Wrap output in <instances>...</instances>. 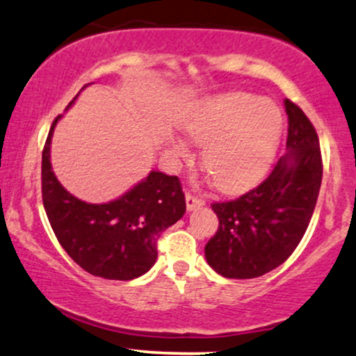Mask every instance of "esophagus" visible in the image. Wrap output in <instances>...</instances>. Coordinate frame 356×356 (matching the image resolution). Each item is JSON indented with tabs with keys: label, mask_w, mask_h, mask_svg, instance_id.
<instances>
[{
	"label": "esophagus",
	"mask_w": 356,
	"mask_h": 356,
	"mask_svg": "<svg viewBox=\"0 0 356 356\" xmlns=\"http://www.w3.org/2000/svg\"><path fill=\"white\" fill-rule=\"evenodd\" d=\"M186 205H187V211H195V209L202 207L204 200L187 192V194H186Z\"/></svg>",
	"instance_id": "34e87169"
}]
</instances>
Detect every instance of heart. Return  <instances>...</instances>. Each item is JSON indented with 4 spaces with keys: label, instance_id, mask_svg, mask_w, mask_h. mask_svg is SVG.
<instances>
[{
    "label": "heart",
    "instance_id": "heart-1",
    "mask_svg": "<svg viewBox=\"0 0 356 356\" xmlns=\"http://www.w3.org/2000/svg\"><path fill=\"white\" fill-rule=\"evenodd\" d=\"M184 129L205 144L202 164L213 184L224 192H241L267 172L284 132V115L275 102L229 92L197 104L184 119ZM170 145L177 156L189 154L181 137H172Z\"/></svg>",
    "mask_w": 356,
    "mask_h": 356
}]
</instances>
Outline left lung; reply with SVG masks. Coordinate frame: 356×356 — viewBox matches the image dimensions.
Here are the masks:
<instances>
[{
  "label": "left lung",
  "instance_id": "1",
  "mask_svg": "<svg viewBox=\"0 0 356 356\" xmlns=\"http://www.w3.org/2000/svg\"><path fill=\"white\" fill-rule=\"evenodd\" d=\"M286 152L265 181L235 200L212 204L219 229L205 259L227 278H255L273 270L300 243L322 186L318 136L305 113L285 99Z\"/></svg>",
  "mask_w": 356,
  "mask_h": 356
}]
</instances>
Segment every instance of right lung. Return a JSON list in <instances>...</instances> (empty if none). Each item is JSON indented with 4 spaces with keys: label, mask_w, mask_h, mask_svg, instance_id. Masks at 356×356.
Returning <instances> with one entry per match:
<instances>
[{
    "label": "right lung",
    "mask_w": 356,
    "mask_h": 356,
    "mask_svg": "<svg viewBox=\"0 0 356 356\" xmlns=\"http://www.w3.org/2000/svg\"><path fill=\"white\" fill-rule=\"evenodd\" d=\"M59 118L49 129L41 164L42 204L56 238L91 275L108 280L144 275L156 264L161 234L186 212L181 182L175 175L152 170L119 199L83 202L64 189L51 167V137Z\"/></svg>",
    "instance_id": "1"
}]
</instances>
